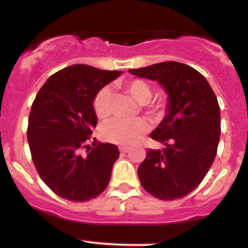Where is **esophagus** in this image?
<instances>
[{"label":"esophagus","instance_id":"obj_1","mask_svg":"<svg viewBox=\"0 0 248 248\" xmlns=\"http://www.w3.org/2000/svg\"><path fill=\"white\" fill-rule=\"evenodd\" d=\"M119 150H120V152H124V154H127V152L129 151V147H127V146H120Z\"/></svg>","mask_w":248,"mask_h":248}]
</instances>
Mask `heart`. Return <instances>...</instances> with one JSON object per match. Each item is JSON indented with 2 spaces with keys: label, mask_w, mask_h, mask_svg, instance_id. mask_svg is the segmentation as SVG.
Segmentation results:
<instances>
[{
  "label": "heart",
  "mask_w": 248,
  "mask_h": 248,
  "mask_svg": "<svg viewBox=\"0 0 248 248\" xmlns=\"http://www.w3.org/2000/svg\"><path fill=\"white\" fill-rule=\"evenodd\" d=\"M129 96L140 104H146L152 97L151 86L144 80H132L124 86ZM158 107L151 108V111H156ZM94 114L98 119H106L111 111V90L103 87L99 90L93 99ZM147 131V124L141 119L122 120L112 119L106 122L102 127V137L108 141L120 145L136 144Z\"/></svg>",
  "instance_id": "1"
}]
</instances>
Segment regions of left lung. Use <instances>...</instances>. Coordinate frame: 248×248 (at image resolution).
Instances as JSON below:
<instances>
[{
    "label": "left lung",
    "instance_id": "8db88e82",
    "mask_svg": "<svg viewBox=\"0 0 248 248\" xmlns=\"http://www.w3.org/2000/svg\"><path fill=\"white\" fill-rule=\"evenodd\" d=\"M128 72L157 81L168 96L166 115L150 134L166 147L147 151L138 168L140 184L162 201L182 198L198 187L216 157L221 136L216 96L198 71L180 62Z\"/></svg>",
    "mask_w": 248,
    "mask_h": 248
}]
</instances>
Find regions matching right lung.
<instances>
[{"mask_svg": "<svg viewBox=\"0 0 248 248\" xmlns=\"http://www.w3.org/2000/svg\"><path fill=\"white\" fill-rule=\"evenodd\" d=\"M121 73L74 64L52 74L37 93L27 140L39 176L61 198L86 202L108 186L120 155L116 145L98 142L86 156L80 150L89 146L86 140L98 121L94 97Z\"/></svg>", "mask_w": 248, "mask_h": 248, "instance_id": "obj_1", "label": "right lung"}]
</instances>
